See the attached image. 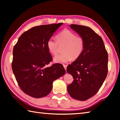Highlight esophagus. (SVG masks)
<instances>
[{
  "instance_id": "1",
  "label": "esophagus",
  "mask_w": 120,
  "mask_h": 120,
  "mask_svg": "<svg viewBox=\"0 0 120 120\" xmlns=\"http://www.w3.org/2000/svg\"><path fill=\"white\" fill-rule=\"evenodd\" d=\"M63 66H64L65 69V70H66V69H67V66H66V65H63Z\"/></svg>"
}]
</instances>
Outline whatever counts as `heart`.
Wrapping results in <instances>:
<instances>
[{
  "label": "heart",
  "mask_w": 120,
  "mask_h": 120,
  "mask_svg": "<svg viewBox=\"0 0 120 120\" xmlns=\"http://www.w3.org/2000/svg\"><path fill=\"white\" fill-rule=\"evenodd\" d=\"M56 39L57 40L49 38L46 43L49 52L53 55L57 54L59 45H64L63 49L64 53L54 58L55 63H66L73 59H77L82 54L85 47V41L82 37H77L75 33L65 29L58 34Z\"/></svg>",
  "instance_id": "b5f03b06"
}]
</instances>
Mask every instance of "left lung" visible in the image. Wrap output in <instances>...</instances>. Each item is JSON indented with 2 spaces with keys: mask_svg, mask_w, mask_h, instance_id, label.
I'll list each match as a JSON object with an SVG mask.
<instances>
[{
  "mask_svg": "<svg viewBox=\"0 0 120 120\" xmlns=\"http://www.w3.org/2000/svg\"><path fill=\"white\" fill-rule=\"evenodd\" d=\"M70 26L84 40L85 47L80 57L67 67L74 78L67 91L73 98L85 101L95 95L107 77L108 55L102 38L91 28L78 24Z\"/></svg>",
  "mask_w": 120,
  "mask_h": 120,
  "instance_id": "8db88e82",
  "label": "left lung"
}]
</instances>
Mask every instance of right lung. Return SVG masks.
I'll return each instance as SVG.
<instances>
[{
  "label": "right lung",
  "instance_id": "right-lung-1",
  "mask_svg": "<svg viewBox=\"0 0 120 120\" xmlns=\"http://www.w3.org/2000/svg\"><path fill=\"white\" fill-rule=\"evenodd\" d=\"M63 23L33 27L22 34L13 47V73L21 89L33 98L46 96L53 81L66 73L62 64L46 67L52 60L47 41Z\"/></svg>",
  "mask_w": 120,
  "mask_h": 120
}]
</instances>
